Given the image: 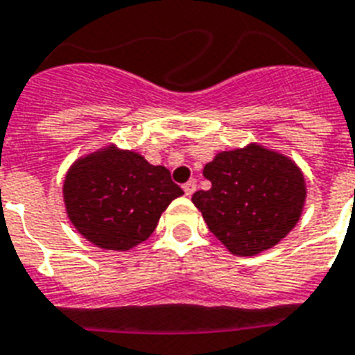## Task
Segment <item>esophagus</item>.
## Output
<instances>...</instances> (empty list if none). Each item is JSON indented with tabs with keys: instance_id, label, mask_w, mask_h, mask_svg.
Returning <instances> with one entry per match:
<instances>
[{
	"instance_id": "1",
	"label": "esophagus",
	"mask_w": 355,
	"mask_h": 355,
	"mask_svg": "<svg viewBox=\"0 0 355 355\" xmlns=\"http://www.w3.org/2000/svg\"><path fill=\"white\" fill-rule=\"evenodd\" d=\"M182 189L187 197H191L193 193H195V189H197V182H195V180H187V182L182 186Z\"/></svg>"
}]
</instances>
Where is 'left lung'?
I'll return each instance as SVG.
<instances>
[{
    "mask_svg": "<svg viewBox=\"0 0 355 355\" xmlns=\"http://www.w3.org/2000/svg\"><path fill=\"white\" fill-rule=\"evenodd\" d=\"M211 182L191 197L209 232L239 257H255L292 232L306 204V180L293 158L250 142L218 151L204 166Z\"/></svg>",
    "mask_w": 355,
    "mask_h": 355,
    "instance_id": "left-lung-1",
    "label": "left lung"
}]
</instances>
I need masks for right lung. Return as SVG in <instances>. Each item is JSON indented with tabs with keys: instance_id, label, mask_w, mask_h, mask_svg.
<instances>
[{
	"instance_id": "right-lung-1",
	"label": "right lung",
	"mask_w": 355,
	"mask_h": 355,
	"mask_svg": "<svg viewBox=\"0 0 355 355\" xmlns=\"http://www.w3.org/2000/svg\"><path fill=\"white\" fill-rule=\"evenodd\" d=\"M62 193L74 230L112 252H129L148 241L169 204L184 195L164 166L112 142L76 158Z\"/></svg>"
}]
</instances>
